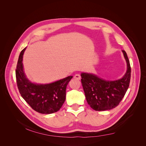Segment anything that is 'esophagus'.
I'll return each instance as SVG.
<instances>
[{
	"instance_id": "esophagus-1",
	"label": "esophagus",
	"mask_w": 146,
	"mask_h": 146,
	"mask_svg": "<svg viewBox=\"0 0 146 146\" xmlns=\"http://www.w3.org/2000/svg\"><path fill=\"white\" fill-rule=\"evenodd\" d=\"M74 78L76 79L77 80H80L81 79V76L79 74H76L74 75Z\"/></svg>"
}]
</instances>
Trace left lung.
I'll use <instances>...</instances> for the list:
<instances>
[{
  "label": "left lung",
  "instance_id": "1",
  "mask_svg": "<svg viewBox=\"0 0 146 146\" xmlns=\"http://www.w3.org/2000/svg\"><path fill=\"white\" fill-rule=\"evenodd\" d=\"M122 52L127 69L121 79L109 81L99 78L93 74H81V82L86 100L96 111H104L115 108L119 104L129 88L131 67L127 53L124 50Z\"/></svg>",
  "mask_w": 146,
  "mask_h": 146
}]
</instances>
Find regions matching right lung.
Here are the masks:
<instances>
[{
  "label": "right lung",
  "instance_id": "1",
  "mask_svg": "<svg viewBox=\"0 0 146 146\" xmlns=\"http://www.w3.org/2000/svg\"><path fill=\"white\" fill-rule=\"evenodd\" d=\"M26 48L19 55L16 69L19 93L29 106L38 113L48 114L59 111L64 103L66 87L73 76H68L49 84L32 83L28 80L23 71L22 60Z\"/></svg>",
  "mask_w": 146,
  "mask_h": 146
}]
</instances>
